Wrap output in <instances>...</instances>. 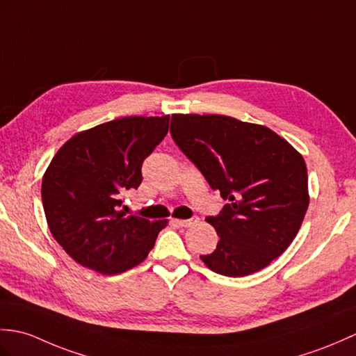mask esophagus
I'll return each mask as SVG.
<instances>
[{"label":"esophagus","mask_w":356,"mask_h":356,"mask_svg":"<svg viewBox=\"0 0 356 356\" xmlns=\"http://www.w3.org/2000/svg\"><path fill=\"white\" fill-rule=\"evenodd\" d=\"M175 222H176L177 226H180V227H189V226L195 225L197 218L193 217V218H188V220H175Z\"/></svg>","instance_id":"34e87169"}]
</instances>
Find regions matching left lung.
Wrapping results in <instances>:
<instances>
[{
	"label": "left lung",
	"instance_id": "left-lung-1",
	"mask_svg": "<svg viewBox=\"0 0 356 356\" xmlns=\"http://www.w3.org/2000/svg\"><path fill=\"white\" fill-rule=\"evenodd\" d=\"M171 136L227 200L208 217L220 241L202 254L212 271L249 276L282 254L302 226L309 204L302 154L275 131L225 115L171 117Z\"/></svg>",
	"mask_w": 356,
	"mask_h": 356
}]
</instances>
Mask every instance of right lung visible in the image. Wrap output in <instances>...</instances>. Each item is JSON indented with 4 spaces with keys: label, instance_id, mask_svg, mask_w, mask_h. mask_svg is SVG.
<instances>
[{
    "label": "right lung",
    "instance_id": "1",
    "mask_svg": "<svg viewBox=\"0 0 356 356\" xmlns=\"http://www.w3.org/2000/svg\"><path fill=\"white\" fill-rule=\"evenodd\" d=\"M165 117H126L74 135L42 179L49 232L80 266L118 275L143 262L167 220L126 216L121 195L143 181V162L168 131Z\"/></svg>",
    "mask_w": 356,
    "mask_h": 356
}]
</instances>
